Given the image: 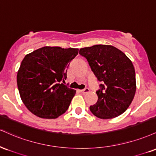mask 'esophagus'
I'll use <instances>...</instances> for the list:
<instances>
[{"label":"esophagus","mask_w":156,"mask_h":156,"mask_svg":"<svg viewBox=\"0 0 156 156\" xmlns=\"http://www.w3.org/2000/svg\"><path fill=\"white\" fill-rule=\"evenodd\" d=\"M89 91H90V89L87 88V87H86V88H85V89L81 90H80V92H82L83 93H88Z\"/></svg>","instance_id":"34e87169"}]
</instances>
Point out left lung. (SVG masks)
<instances>
[{"instance_id": "8db88e82", "label": "left lung", "mask_w": 156, "mask_h": 156, "mask_svg": "<svg viewBox=\"0 0 156 156\" xmlns=\"http://www.w3.org/2000/svg\"><path fill=\"white\" fill-rule=\"evenodd\" d=\"M98 81V101L90 107L101 119L118 117L131 104L136 93V75L132 62L122 51L111 45L97 44L80 49Z\"/></svg>"}]
</instances>
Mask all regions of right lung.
Returning <instances> with one entry per match:
<instances>
[{
	"mask_svg": "<svg viewBox=\"0 0 156 156\" xmlns=\"http://www.w3.org/2000/svg\"><path fill=\"white\" fill-rule=\"evenodd\" d=\"M78 49L44 47L25 55L17 72L20 97L33 114L55 119L65 113L76 90L62 83Z\"/></svg>",
	"mask_w": 156,
	"mask_h": 156,
	"instance_id": "1",
	"label": "right lung"
}]
</instances>
